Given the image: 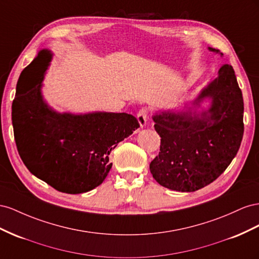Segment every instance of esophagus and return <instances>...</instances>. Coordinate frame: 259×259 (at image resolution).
Returning a JSON list of instances; mask_svg holds the SVG:
<instances>
[{
  "instance_id": "esophagus-1",
  "label": "esophagus",
  "mask_w": 259,
  "mask_h": 259,
  "mask_svg": "<svg viewBox=\"0 0 259 259\" xmlns=\"http://www.w3.org/2000/svg\"><path fill=\"white\" fill-rule=\"evenodd\" d=\"M137 118H138V121H139L140 127L144 128L145 125H146V121H147V110L144 109V108L140 110V112L137 115Z\"/></svg>"
}]
</instances>
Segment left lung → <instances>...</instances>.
I'll list each match as a JSON object with an SVG mask.
<instances>
[{
  "mask_svg": "<svg viewBox=\"0 0 259 259\" xmlns=\"http://www.w3.org/2000/svg\"><path fill=\"white\" fill-rule=\"evenodd\" d=\"M203 101L210 103L207 109L201 107ZM243 113L242 91L232 66L226 64L193 101L152 117L161 138L159 154L150 164L153 178L179 192H194L215 181L240 149Z\"/></svg>",
  "mask_w": 259,
  "mask_h": 259,
  "instance_id": "8db88e82",
  "label": "left lung"
}]
</instances>
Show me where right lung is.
<instances>
[{"label": "right lung", "instance_id": "add662e5", "mask_svg": "<svg viewBox=\"0 0 259 259\" xmlns=\"http://www.w3.org/2000/svg\"><path fill=\"white\" fill-rule=\"evenodd\" d=\"M53 53L41 50L21 72L24 76L13 101L15 142L24 164L33 176L68 194L85 193L99 187L108 175L109 154L140 125L125 113H60L42 94L44 73ZM40 80L23 95L25 80Z\"/></svg>", "mask_w": 259, "mask_h": 259}]
</instances>
